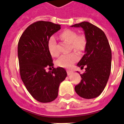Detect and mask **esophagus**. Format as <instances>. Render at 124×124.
<instances>
[{
    "mask_svg": "<svg viewBox=\"0 0 124 124\" xmlns=\"http://www.w3.org/2000/svg\"><path fill=\"white\" fill-rule=\"evenodd\" d=\"M73 73V71L69 70H67V74H68V75H71V74H72Z\"/></svg>",
    "mask_w": 124,
    "mask_h": 124,
    "instance_id": "esophagus-1",
    "label": "esophagus"
}]
</instances>
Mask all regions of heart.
Here are the masks:
<instances>
[{
	"instance_id": "heart-1",
	"label": "heart",
	"mask_w": 124,
	"mask_h": 124,
	"mask_svg": "<svg viewBox=\"0 0 124 124\" xmlns=\"http://www.w3.org/2000/svg\"><path fill=\"white\" fill-rule=\"evenodd\" d=\"M62 39L71 43L73 49L78 52L83 51L86 47V40L84 35H77L75 31L66 29L63 31L60 35ZM47 47L51 56H58L60 52L56 47V43L54 37H51L47 43ZM78 60V56L75 53L64 54L61 55L57 61L56 63L59 66L63 68H70Z\"/></svg>"
}]
</instances>
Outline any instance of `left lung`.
<instances>
[{
	"label": "left lung",
	"instance_id": "left-lung-1",
	"mask_svg": "<svg viewBox=\"0 0 124 124\" xmlns=\"http://www.w3.org/2000/svg\"><path fill=\"white\" fill-rule=\"evenodd\" d=\"M71 27H81L86 40L85 54L77 66L85 72L80 75L81 81L75 87L80 97L86 99L97 97L106 86L111 71L112 51L104 32L88 22L74 24Z\"/></svg>",
	"mask_w": 124,
	"mask_h": 124
}]
</instances>
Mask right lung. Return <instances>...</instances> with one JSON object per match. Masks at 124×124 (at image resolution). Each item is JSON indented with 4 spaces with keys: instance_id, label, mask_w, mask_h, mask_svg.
Returning a JSON list of instances; mask_svg holds the SVG:
<instances>
[{
    "instance_id": "right-lung-1",
    "label": "right lung",
    "mask_w": 124,
    "mask_h": 124,
    "mask_svg": "<svg viewBox=\"0 0 124 124\" xmlns=\"http://www.w3.org/2000/svg\"><path fill=\"white\" fill-rule=\"evenodd\" d=\"M61 26L48 21H37L26 28L18 43V59L21 78L29 93L42 103L54 100L60 83L67 76L61 67L53 68V59L47 43Z\"/></svg>"
}]
</instances>
